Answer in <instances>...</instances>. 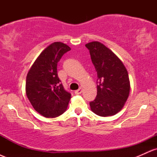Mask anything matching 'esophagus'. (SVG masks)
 <instances>
[{
    "instance_id": "esophagus-1",
    "label": "esophagus",
    "mask_w": 157,
    "mask_h": 157,
    "mask_svg": "<svg viewBox=\"0 0 157 157\" xmlns=\"http://www.w3.org/2000/svg\"><path fill=\"white\" fill-rule=\"evenodd\" d=\"M82 88H80L78 90H76V91H75V93L76 94H80L82 93Z\"/></svg>"
}]
</instances>
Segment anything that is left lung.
Segmentation results:
<instances>
[{
    "label": "left lung",
    "instance_id": "left-lung-1",
    "mask_svg": "<svg viewBox=\"0 0 157 157\" xmlns=\"http://www.w3.org/2000/svg\"><path fill=\"white\" fill-rule=\"evenodd\" d=\"M97 74V94L90 102L91 110L100 117L117 113L125 105L130 93L127 69L120 58L98 41L86 44Z\"/></svg>",
    "mask_w": 157,
    "mask_h": 157
}]
</instances>
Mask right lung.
Here are the masks:
<instances>
[{"instance_id": "right-lung-1", "label": "right lung", "mask_w": 157, "mask_h": 157, "mask_svg": "<svg viewBox=\"0 0 157 157\" xmlns=\"http://www.w3.org/2000/svg\"><path fill=\"white\" fill-rule=\"evenodd\" d=\"M70 50L63 43H52L40 54L27 74L26 96L34 109L45 117H56L67 109L71 94L60 83L57 66Z\"/></svg>"}]
</instances>
